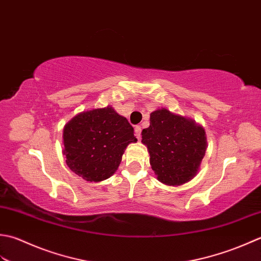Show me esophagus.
<instances>
[{
  "label": "esophagus",
  "mask_w": 261,
  "mask_h": 261,
  "mask_svg": "<svg viewBox=\"0 0 261 261\" xmlns=\"http://www.w3.org/2000/svg\"><path fill=\"white\" fill-rule=\"evenodd\" d=\"M141 132H142V127L141 126H135V136L137 138H141Z\"/></svg>",
  "instance_id": "esophagus-1"
}]
</instances>
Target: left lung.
<instances>
[{
	"label": "left lung",
	"mask_w": 261,
	"mask_h": 261,
	"mask_svg": "<svg viewBox=\"0 0 261 261\" xmlns=\"http://www.w3.org/2000/svg\"><path fill=\"white\" fill-rule=\"evenodd\" d=\"M142 143L150 153L152 170L168 186L190 181L197 174L207 146L203 127L164 108L150 115V126L142 130Z\"/></svg>",
	"instance_id": "obj_1"
}]
</instances>
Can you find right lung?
I'll return each mask as SVG.
<instances>
[{"mask_svg": "<svg viewBox=\"0 0 261 261\" xmlns=\"http://www.w3.org/2000/svg\"><path fill=\"white\" fill-rule=\"evenodd\" d=\"M134 128L113 107L76 115L64 127L63 143L66 164L90 182L110 178L121 162L129 143H135Z\"/></svg>", "mask_w": 261, "mask_h": 261, "instance_id": "1", "label": "right lung"}]
</instances>
